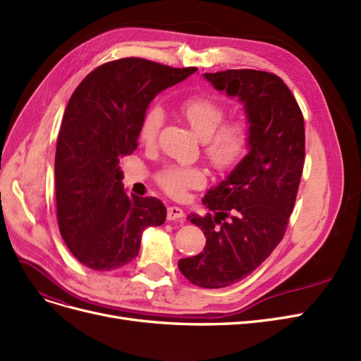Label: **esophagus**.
Listing matches in <instances>:
<instances>
[{
	"label": "esophagus",
	"instance_id": "obj_1",
	"mask_svg": "<svg viewBox=\"0 0 361 361\" xmlns=\"http://www.w3.org/2000/svg\"><path fill=\"white\" fill-rule=\"evenodd\" d=\"M184 212L180 207H168V220H183Z\"/></svg>",
	"mask_w": 361,
	"mask_h": 361
}]
</instances>
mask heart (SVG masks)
I'll return each mask as SVG.
<instances>
[{
    "label": "heart",
    "instance_id": "b5f03b06",
    "mask_svg": "<svg viewBox=\"0 0 361 361\" xmlns=\"http://www.w3.org/2000/svg\"><path fill=\"white\" fill-rule=\"evenodd\" d=\"M181 115L193 133L205 142V153L217 169L235 166L247 149V129L243 123L225 121V108L210 97H193L181 104ZM164 123V111L154 104L142 118L139 137L144 144H153ZM205 181L204 172L196 166L171 165L160 172L159 183L169 195L184 196L185 190L200 188Z\"/></svg>",
    "mask_w": 361,
    "mask_h": 361
}]
</instances>
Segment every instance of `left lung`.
<instances>
[{"instance_id":"left-lung-1","label":"left lung","mask_w":361,"mask_h":361,"mask_svg":"<svg viewBox=\"0 0 361 361\" xmlns=\"http://www.w3.org/2000/svg\"><path fill=\"white\" fill-rule=\"evenodd\" d=\"M204 79L243 106L247 154L207 190L202 204L217 213L188 216L207 244L196 257L180 259L178 269L197 286L224 288L257 270L283 238L303 172L305 120L293 92L273 73L243 68Z\"/></svg>"}]
</instances>
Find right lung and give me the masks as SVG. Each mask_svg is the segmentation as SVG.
Returning a JSON list of instances; mask_svg holds the SVG:
<instances>
[{"mask_svg":"<svg viewBox=\"0 0 361 361\" xmlns=\"http://www.w3.org/2000/svg\"><path fill=\"white\" fill-rule=\"evenodd\" d=\"M195 72L121 58L87 75L68 100L56 139V217L68 250L88 269L129 264L142 232L165 224L166 208L157 197L127 193L120 159L137 148L153 99Z\"/></svg>","mask_w":361,"mask_h":361,"instance_id":"obj_1","label":"right lung"}]
</instances>
